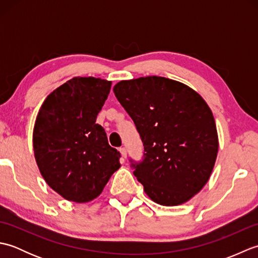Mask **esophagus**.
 <instances>
[{
  "mask_svg": "<svg viewBox=\"0 0 258 258\" xmlns=\"http://www.w3.org/2000/svg\"><path fill=\"white\" fill-rule=\"evenodd\" d=\"M118 151H119L120 155H122V157H123V158H126V157H127V151H126L125 147H120V149H119Z\"/></svg>",
  "mask_w": 258,
  "mask_h": 258,
  "instance_id": "esophagus-1",
  "label": "esophagus"
}]
</instances>
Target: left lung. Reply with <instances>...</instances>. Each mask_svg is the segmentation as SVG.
Here are the masks:
<instances>
[{"label": "left lung", "instance_id": "1", "mask_svg": "<svg viewBox=\"0 0 258 258\" xmlns=\"http://www.w3.org/2000/svg\"><path fill=\"white\" fill-rule=\"evenodd\" d=\"M113 91L143 142V161L131 166L147 196L164 206L189 201L207 183L218 152L215 119L204 98L162 76L120 81Z\"/></svg>", "mask_w": 258, "mask_h": 258}]
</instances>
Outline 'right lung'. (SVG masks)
Masks as SVG:
<instances>
[{
  "label": "right lung",
  "mask_w": 258,
  "mask_h": 258,
  "mask_svg": "<svg viewBox=\"0 0 258 258\" xmlns=\"http://www.w3.org/2000/svg\"><path fill=\"white\" fill-rule=\"evenodd\" d=\"M112 82L73 78L48 95L38 111L33 150L47 185L65 200L91 202L119 168L120 154L96 124Z\"/></svg>",
  "instance_id": "right-lung-1"
}]
</instances>
